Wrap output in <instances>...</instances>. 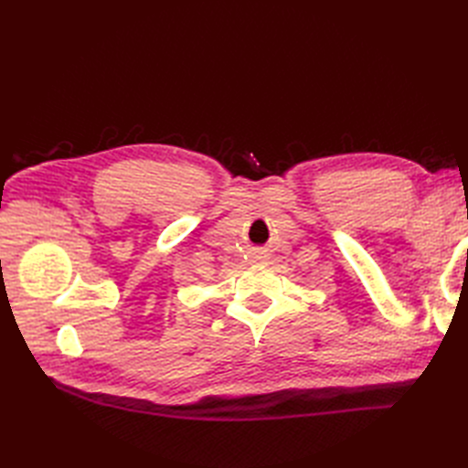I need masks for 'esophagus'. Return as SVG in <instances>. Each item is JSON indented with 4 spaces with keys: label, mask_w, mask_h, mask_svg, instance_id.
Wrapping results in <instances>:
<instances>
[{
    "label": "esophagus",
    "mask_w": 468,
    "mask_h": 468,
    "mask_svg": "<svg viewBox=\"0 0 468 468\" xmlns=\"http://www.w3.org/2000/svg\"><path fill=\"white\" fill-rule=\"evenodd\" d=\"M250 258H251V261H263L269 258V251L265 248H251Z\"/></svg>",
    "instance_id": "obj_1"
}]
</instances>
